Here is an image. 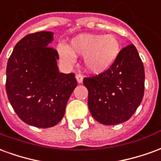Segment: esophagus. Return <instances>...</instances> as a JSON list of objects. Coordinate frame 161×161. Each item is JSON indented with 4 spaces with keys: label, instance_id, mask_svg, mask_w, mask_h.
Segmentation results:
<instances>
[{
    "label": "esophagus",
    "instance_id": "34e87169",
    "mask_svg": "<svg viewBox=\"0 0 161 161\" xmlns=\"http://www.w3.org/2000/svg\"><path fill=\"white\" fill-rule=\"evenodd\" d=\"M76 78H77V81L78 84H82V83H83V79H84V77H83L82 75H80V74H77V75H76Z\"/></svg>",
    "mask_w": 161,
    "mask_h": 161
}]
</instances>
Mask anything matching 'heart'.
I'll list each match as a JSON object with an SVG mask.
<instances>
[{
  "label": "heart",
  "instance_id": "obj_1",
  "mask_svg": "<svg viewBox=\"0 0 161 161\" xmlns=\"http://www.w3.org/2000/svg\"><path fill=\"white\" fill-rule=\"evenodd\" d=\"M120 40L113 34L80 33L70 40L69 46L59 45L61 59L72 64L75 56H83L84 69L91 74H102L111 68L121 53Z\"/></svg>",
  "mask_w": 161,
  "mask_h": 161
}]
</instances>
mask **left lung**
I'll use <instances>...</instances> for the list:
<instances>
[{
  "label": "left lung",
  "instance_id": "1",
  "mask_svg": "<svg viewBox=\"0 0 161 161\" xmlns=\"http://www.w3.org/2000/svg\"><path fill=\"white\" fill-rule=\"evenodd\" d=\"M144 84L143 63L135 46L129 45L121 50L119 58L109 70L84 78L91 115L103 125L128 121L142 103Z\"/></svg>",
  "mask_w": 161,
  "mask_h": 161
}]
</instances>
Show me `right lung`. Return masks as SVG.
I'll return each mask as SVG.
<instances>
[{
	"mask_svg": "<svg viewBox=\"0 0 161 161\" xmlns=\"http://www.w3.org/2000/svg\"><path fill=\"white\" fill-rule=\"evenodd\" d=\"M53 32H38L16 44L7 65L6 91L14 110L25 123L53 127L63 118L77 80L59 72L58 54L50 47Z\"/></svg>",
	"mask_w": 161,
	"mask_h": 161,
	"instance_id": "right-lung-1",
	"label": "right lung"
}]
</instances>
